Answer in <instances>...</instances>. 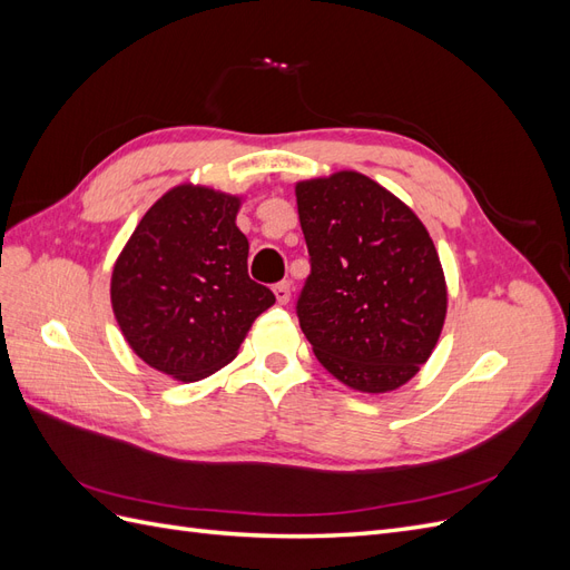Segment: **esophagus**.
<instances>
[{
  "instance_id": "34e87169",
  "label": "esophagus",
  "mask_w": 570,
  "mask_h": 570,
  "mask_svg": "<svg viewBox=\"0 0 570 570\" xmlns=\"http://www.w3.org/2000/svg\"><path fill=\"white\" fill-rule=\"evenodd\" d=\"M273 292H275V299H278V304H287L289 302V283L287 281L273 285Z\"/></svg>"
}]
</instances>
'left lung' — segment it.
<instances>
[{"label":"left lung","instance_id":"left-lung-1","mask_svg":"<svg viewBox=\"0 0 570 570\" xmlns=\"http://www.w3.org/2000/svg\"><path fill=\"white\" fill-rule=\"evenodd\" d=\"M312 273L297 316L327 373L358 392L409 383L446 314L438 249L419 216L383 185L340 170L297 183Z\"/></svg>","mask_w":570,"mask_h":570}]
</instances>
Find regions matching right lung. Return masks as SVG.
Returning a JSON list of instances; mask_svg holds the SVG:
<instances>
[{
	"label": "right lung",
	"mask_w": 570,
	"mask_h": 570,
	"mask_svg": "<svg viewBox=\"0 0 570 570\" xmlns=\"http://www.w3.org/2000/svg\"><path fill=\"white\" fill-rule=\"evenodd\" d=\"M239 197L178 185L137 223L111 273V306L130 350L193 383L237 356L275 295L249 278Z\"/></svg>",
	"instance_id": "add662e5"
}]
</instances>
